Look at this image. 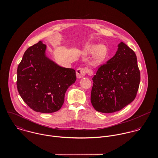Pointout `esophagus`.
Segmentation results:
<instances>
[{
	"label": "esophagus",
	"instance_id": "obj_1",
	"mask_svg": "<svg viewBox=\"0 0 158 158\" xmlns=\"http://www.w3.org/2000/svg\"><path fill=\"white\" fill-rule=\"evenodd\" d=\"M89 72V70L87 68H79L76 70V75L78 78H82L85 77L87 72ZM89 73H92V71H89Z\"/></svg>",
	"mask_w": 158,
	"mask_h": 158
}]
</instances>
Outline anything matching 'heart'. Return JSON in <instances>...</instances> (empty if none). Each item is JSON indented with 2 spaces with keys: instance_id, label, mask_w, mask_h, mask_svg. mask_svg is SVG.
Masks as SVG:
<instances>
[{
  "instance_id": "b5f03b06",
  "label": "heart",
  "mask_w": 158,
  "mask_h": 158,
  "mask_svg": "<svg viewBox=\"0 0 158 158\" xmlns=\"http://www.w3.org/2000/svg\"><path fill=\"white\" fill-rule=\"evenodd\" d=\"M84 52L86 54L93 53V61L97 64L103 63L108 57V50L106 45L103 44L97 45L90 44L84 48Z\"/></svg>"
}]
</instances>
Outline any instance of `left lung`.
I'll return each instance as SVG.
<instances>
[{"label":"left lung","mask_w":158,"mask_h":158,"mask_svg":"<svg viewBox=\"0 0 158 158\" xmlns=\"http://www.w3.org/2000/svg\"><path fill=\"white\" fill-rule=\"evenodd\" d=\"M92 80L90 101L96 111L111 113L123 109L135 100L139 86L135 52L121 42L115 55L98 68Z\"/></svg>","instance_id":"8db88e82"}]
</instances>
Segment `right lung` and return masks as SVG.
Wrapping results in <instances>:
<instances>
[{"label": "right lung", "mask_w": 158, "mask_h": 158, "mask_svg": "<svg viewBox=\"0 0 158 158\" xmlns=\"http://www.w3.org/2000/svg\"><path fill=\"white\" fill-rule=\"evenodd\" d=\"M41 41L24 53L17 70V88L23 102L33 111L52 113L60 110L68 88L76 81L75 70L63 68L45 54Z\"/></svg>", "instance_id": "right-lung-1"}]
</instances>
